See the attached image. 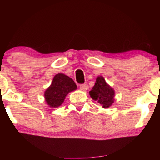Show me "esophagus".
Returning <instances> with one entry per match:
<instances>
[{
    "instance_id": "esophagus-1",
    "label": "esophagus",
    "mask_w": 160,
    "mask_h": 160,
    "mask_svg": "<svg viewBox=\"0 0 160 160\" xmlns=\"http://www.w3.org/2000/svg\"><path fill=\"white\" fill-rule=\"evenodd\" d=\"M80 89H81L82 91H85L86 89H88V85L86 83H84V84H80Z\"/></svg>"
}]
</instances>
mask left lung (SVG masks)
<instances>
[{
  "instance_id": "1",
  "label": "left lung",
  "mask_w": 160,
  "mask_h": 160,
  "mask_svg": "<svg viewBox=\"0 0 160 160\" xmlns=\"http://www.w3.org/2000/svg\"><path fill=\"white\" fill-rule=\"evenodd\" d=\"M92 98L98 101V103L104 108H109L114 102V91L102 77H98L96 79L95 86L89 92Z\"/></svg>"
}]
</instances>
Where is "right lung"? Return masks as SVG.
Segmentation results:
<instances>
[{
	"instance_id": "add662e5",
	"label": "right lung",
	"mask_w": 160,
	"mask_h": 160,
	"mask_svg": "<svg viewBox=\"0 0 160 160\" xmlns=\"http://www.w3.org/2000/svg\"><path fill=\"white\" fill-rule=\"evenodd\" d=\"M76 89V83L71 78L63 74H56L50 86L45 92L46 102L50 107H58L63 103L68 92Z\"/></svg>"
}]
</instances>
